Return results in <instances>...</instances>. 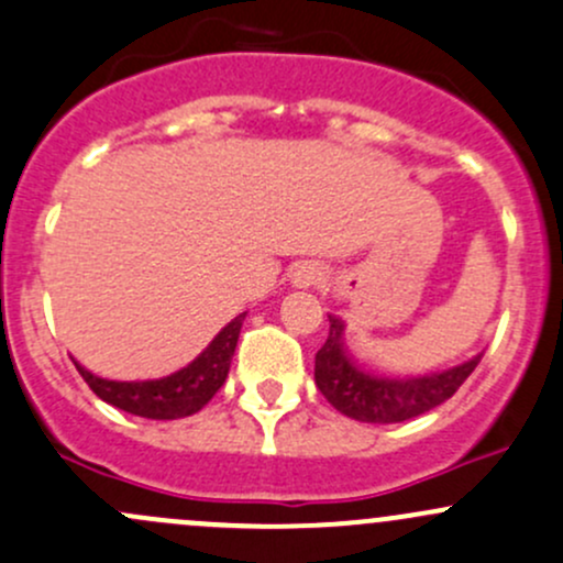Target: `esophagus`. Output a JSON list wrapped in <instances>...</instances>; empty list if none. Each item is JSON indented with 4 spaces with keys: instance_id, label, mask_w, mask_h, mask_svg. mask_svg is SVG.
<instances>
[{
    "instance_id": "1",
    "label": "esophagus",
    "mask_w": 563,
    "mask_h": 563,
    "mask_svg": "<svg viewBox=\"0 0 563 563\" xmlns=\"http://www.w3.org/2000/svg\"><path fill=\"white\" fill-rule=\"evenodd\" d=\"M291 277L299 288H307V286H318V283L323 280V272L316 262H299L294 266Z\"/></svg>"
}]
</instances>
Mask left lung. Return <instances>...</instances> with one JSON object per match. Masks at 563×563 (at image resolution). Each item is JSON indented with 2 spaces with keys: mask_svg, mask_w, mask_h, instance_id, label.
<instances>
[{
  "mask_svg": "<svg viewBox=\"0 0 563 563\" xmlns=\"http://www.w3.org/2000/svg\"><path fill=\"white\" fill-rule=\"evenodd\" d=\"M342 329L345 323L329 316V340L316 353V386L334 410L361 423H401L434 410L464 386L483 358L481 353L453 369L418 377H383L347 356Z\"/></svg>",
  "mask_w": 563,
  "mask_h": 563,
  "instance_id": "8db88e82",
  "label": "left lung"
}]
</instances>
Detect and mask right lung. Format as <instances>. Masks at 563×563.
<instances>
[{
	"label": "right lung",
	"instance_id": "right-lung-1",
	"mask_svg": "<svg viewBox=\"0 0 563 563\" xmlns=\"http://www.w3.org/2000/svg\"><path fill=\"white\" fill-rule=\"evenodd\" d=\"M242 318L245 316H236L229 327L218 331L216 340L191 364L177 369L175 375L162 377V380L121 383L91 375L86 366H78V372L99 399L123 412L153 418V421H175V418L194 416L227 383Z\"/></svg>",
	"mask_w": 563,
	"mask_h": 563
}]
</instances>
